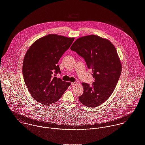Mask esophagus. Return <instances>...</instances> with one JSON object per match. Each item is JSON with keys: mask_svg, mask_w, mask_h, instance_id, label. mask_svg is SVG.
I'll return each mask as SVG.
<instances>
[{"mask_svg": "<svg viewBox=\"0 0 145 145\" xmlns=\"http://www.w3.org/2000/svg\"><path fill=\"white\" fill-rule=\"evenodd\" d=\"M78 84V82L77 81H75V82H71V85L72 86H74V85H76Z\"/></svg>", "mask_w": 145, "mask_h": 145, "instance_id": "obj_1", "label": "esophagus"}]
</instances>
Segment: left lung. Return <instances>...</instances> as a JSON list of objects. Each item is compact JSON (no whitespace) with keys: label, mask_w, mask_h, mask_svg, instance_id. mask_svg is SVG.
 I'll return each instance as SVG.
<instances>
[{"label":"left lung","mask_w":145,"mask_h":145,"mask_svg":"<svg viewBox=\"0 0 145 145\" xmlns=\"http://www.w3.org/2000/svg\"><path fill=\"white\" fill-rule=\"evenodd\" d=\"M70 49L84 57L95 79L91 86L81 84L84 92L79 101L89 107L100 105L112 93L121 73L122 64L116 48L108 39L90 35L77 39Z\"/></svg>","instance_id":"obj_1"}]
</instances>
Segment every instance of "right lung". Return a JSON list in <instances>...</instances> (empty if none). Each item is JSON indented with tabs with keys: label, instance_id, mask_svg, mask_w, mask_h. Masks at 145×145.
<instances>
[{
	"label": "right lung",
	"instance_id": "1",
	"mask_svg": "<svg viewBox=\"0 0 145 145\" xmlns=\"http://www.w3.org/2000/svg\"><path fill=\"white\" fill-rule=\"evenodd\" d=\"M74 39L51 34L36 40L27 50L23 64L24 80L32 97L40 104H54L71 85L54 76L61 72L57 63Z\"/></svg>",
	"mask_w": 145,
	"mask_h": 145
}]
</instances>
